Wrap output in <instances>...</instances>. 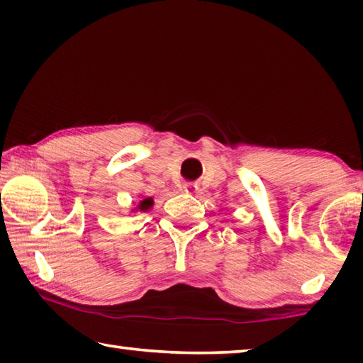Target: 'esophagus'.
Masks as SVG:
<instances>
[{
    "mask_svg": "<svg viewBox=\"0 0 363 363\" xmlns=\"http://www.w3.org/2000/svg\"><path fill=\"white\" fill-rule=\"evenodd\" d=\"M196 184H194V182H187V184H184V190H186L187 194H194V192H196Z\"/></svg>",
    "mask_w": 363,
    "mask_h": 363,
    "instance_id": "obj_1",
    "label": "esophagus"
}]
</instances>
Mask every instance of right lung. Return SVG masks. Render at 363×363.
Returning <instances> with one entry per match:
<instances>
[{
    "label": "right lung",
    "instance_id": "add662e5",
    "mask_svg": "<svg viewBox=\"0 0 363 363\" xmlns=\"http://www.w3.org/2000/svg\"><path fill=\"white\" fill-rule=\"evenodd\" d=\"M152 206H153V200L149 196V199L140 200L139 205H138L136 208H134V210H136V211H147V210H150Z\"/></svg>",
    "mask_w": 363,
    "mask_h": 363
}]
</instances>
